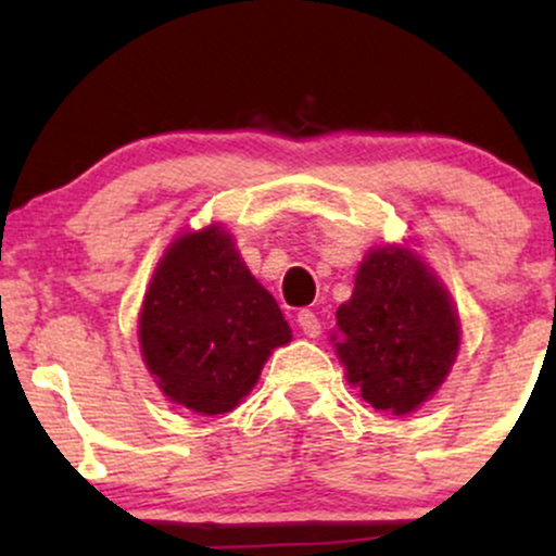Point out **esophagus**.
Masks as SVG:
<instances>
[{
    "label": "esophagus",
    "instance_id": "esophagus-1",
    "mask_svg": "<svg viewBox=\"0 0 556 556\" xmlns=\"http://www.w3.org/2000/svg\"><path fill=\"white\" fill-rule=\"evenodd\" d=\"M298 327L303 329V334L305 337H318L321 334V324H318V318H316V314L314 311H300L298 314Z\"/></svg>",
    "mask_w": 556,
    "mask_h": 556
}]
</instances>
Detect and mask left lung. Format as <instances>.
<instances>
[{
	"label": "left lung",
	"instance_id": "obj_1",
	"mask_svg": "<svg viewBox=\"0 0 556 556\" xmlns=\"http://www.w3.org/2000/svg\"><path fill=\"white\" fill-rule=\"evenodd\" d=\"M337 358L376 410L405 416L442 387L460 350V318L429 266L400 245L368 251L337 308Z\"/></svg>",
	"mask_w": 556,
	"mask_h": 556
}]
</instances>
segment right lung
Instances as JSON below:
<instances>
[{
	"instance_id": "1",
	"label": "right lung",
	"mask_w": 556,
	"mask_h": 556,
	"mask_svg": "<svg viewBox=\"0 0 556 556\" xmlns=\"http://www.w3.org/2000/svg\"><path fill=\"white\" fill-rule=\"evenodd\" d=\"M143 363L164 394L203 416L235 410L274 348L292 340L282 311L212 225L159 261L138 318Z\"/></svg>"
}]
</instances>
